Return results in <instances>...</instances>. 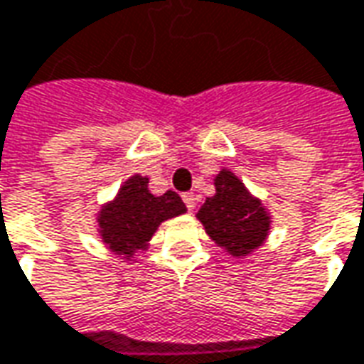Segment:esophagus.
<instances>
[{"mask_svg": "<svg viewBox=\"0 0 364 364\" xmlns=\"http://www.w3.org/2000/svg\"><path fill=\"white\" fill-rule=\"evenodd\" d=\"M182 200H184V204H186L188 210H194V206H196V196H194V192H186V194H182Z\"/></svg>", "mask_w": 364, "mask_h": 364, "instance_id": "1", "label": "esophagus"}]
</instances>
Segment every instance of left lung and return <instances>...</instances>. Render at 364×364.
Masks as SVG:
<instances>
[{"instance_id": "8db88e82", "label": "left lung", "mask_w": 364, "mask_h": 364, "mask_svg": "<svg viewBox=\"0 0 364 364\" xmlns=\"http://www.w3.org/2000/svg\"><path fill=\"white\" fill-rule=\"evenodd\" d=\"M216 194L206 198L198 220L206 234L232 256L250 255L264 242L270 230L267 208L255 198L230 170H222L214 180Z\"/></svg>"}]
</instances>
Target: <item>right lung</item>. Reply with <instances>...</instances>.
Masks as SVG:
<instances>
[{
	"instance_id": "right-lung-1",
	"label": "right lung",
	"mask_w": 364,
	"mask_h": 364,
	"mask_svg": "<svg viewBox=\"0 0 364 364\" xmlns=\"http://www.w3.org/2000/svg\"><path fill=\"white\" fill-rule=\"evenodd\" d=\"M184 212L186 206L176 192L168 190L162 196H154L148 190V178L136 174L97 214L100 236L112 252L130 258L136 250L146 248L160 222Z\"/></svg>"
}]
</instances>
